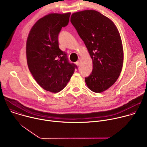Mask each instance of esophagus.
Wrapping results in <instances>:
<instances>
[{
    "instance_id": "obj_1",
    "label": "esophagus",
    "mask_w": 147,
    "mask_h": 147,
    "mask_svg": "<svg viewBox=\"0 0 147 147\" xmlns=\"http://www.w3.org/2000/svg\"><path fill=\"white\" fill-rule=\"evenodd\" d=\"M76 64L77 65V66H80V61H77L76 62Z\"/></svg>"
}]
</instances>
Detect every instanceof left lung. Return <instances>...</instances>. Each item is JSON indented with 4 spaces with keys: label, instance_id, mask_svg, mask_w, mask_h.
Masks as SVG:
<instances>
[{
    "label": "left lung",
    "instance_id": "obj_1",
    "mask_svg": "<svg viewBox=\"0 0 147 147\" xmlns=\"http://www.w3.org/2000/svg\"><path fill=\"white\" fill-rule=\"evenodd\" d=\"M70 21L92 60V71L85 78L87 87L96 93L107 90L117 81L123 65L122 41L117 27L94 10L74 13Z\"/></svg>",
    "mask_w": 147,
    "mask_h": 147
}]
</instances>
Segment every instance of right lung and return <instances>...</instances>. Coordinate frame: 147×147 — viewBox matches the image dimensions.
<instances>
[{
    "mask_svg": "<svg viewBox=\"0 0 147 147\" xmlns=\"http://www.w3.org/2000/svg\"><path fill=\"white\" fill-rule=\"evenodd\" d=\"M70 13H51L39 19L31 28L26 42L28 69L38 84L57 93L69 82L77 66L68 61L59 49L58 35L69 22Z\"/></svg>",
    "mask_w": 147,
    "mask_h": 147,
    "instance_id": "obj_1",
    "label": "right lung"
}]
</instances>
